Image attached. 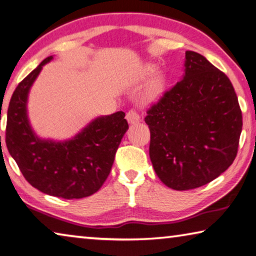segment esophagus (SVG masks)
<instances>
[{"label": "esophagus", "instance_id": "obj_1", "mask_svg": "<svg viewBox=\"0 0 256 256\" xmlns=\"http://www.w3.org/2000/svg\"><path fill=\"white\" fill-rule=\"evenodd\" d=\"M126 119H127V121L130 124H137L138 121H140V114H138V113L136 112V110L132 108V110H129L127 112V114H126Z\"/></svg>", "mask_w": 256, "mask_h": 256}]
</instances>
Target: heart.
<instances>
[{
    "instance_id": "b5f03b06",
    "label": "heart",
    "mask_w": 256,
    "mask_h": 256,
    "mask_svg": "<svg viewBox=\"0 0 256 256\" xmlns=\"http://www.w3.org/2000/svg\"><path fill=\"white\" fill-rule=\"evenodd\" d=\"M154 71H156V68H154L153 64H148L144 66L143 69V76H150V74H152ZM163 88V79L162 77H156V80L153 82L152 86H150V88L148 90V96L150 98H158L160 93L162 92Z\"/></svg>"
}]
</instances>
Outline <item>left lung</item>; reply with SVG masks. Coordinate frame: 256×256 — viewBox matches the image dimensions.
<instances>
[{
    "label": "left lung",
    "mask_w": 256,
    "mask_h": 256,
    "mask_svg": "<svg viewBox=\"0 0 256 256\" xmlns=\"http://www.w3.org/2000/svg\"><path fill=\"white\" fill-rule=\"evenodd\" d=\"M185 74L148 108L150 158L176 190L206 185L237 156L242 111L232 84L200 54L186 51Z\"/></svg>",
    "instance_id": "8db88e82"
}]
</instances>
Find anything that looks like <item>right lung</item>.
<instances>
[{
    "instance_id": "1",
    "label": "right lung",
    "mask_w": 256,
    "mask_h": 256,
    "mask_svg": "<svg viewBox=\"0 0 256 256\" xmlns=\"http://www.w3.org/2000/svg\"><path fill=\"white\" fill-rule=\"evenodd\" d=\"M48 56L16 86L8 108L6 143L32 187L64 200L93 195L106 182L128 122L124 112L98 116L70 140H43L28 119V94Z\"/></svg>"
}]
</instances>
